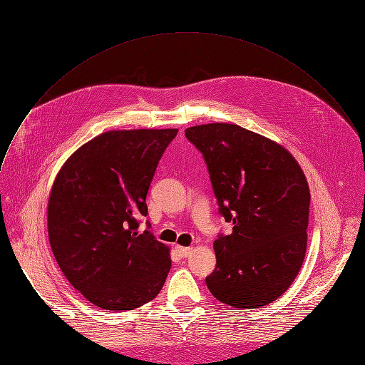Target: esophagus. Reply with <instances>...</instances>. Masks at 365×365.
<instances>
[{
	"mask_svg": "<svg viewBox=\"0 0 365 365\" xmlns=\"http://www.w3.org/2000/svg\"><path fill=\"white\" fill-rule=\"evenodd\" d=\"M176 251L179 252L180 257H189L192 254V248L190 247H176Z\"/></svg>",
	"mask_w": 365,
	"mask_h": 365,
	"instance_id": "1",
	"label": "esophagus"
}]
</instances>
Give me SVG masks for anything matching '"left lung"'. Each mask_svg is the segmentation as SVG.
<instances>
[{
	"label": "left lung",
	"mask_w": 365,
	"mask_h": 365,
	"mask_svg": "<svg viewBox=\"0 0 365 365\" xmlns=\"http://www.w3.org/2000/svg\"><path fill=\"white\" fill-rule=\"evenodd\" d=\"M202 153L227 236L214 240L210 292L235 308H258L280 298L297 279L307 252L309 187L283 145L230 123L185 130Z\"/></svg>",
	"instance_id": "obj_1"
}]
</instances>
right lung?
Returning a JSON list of instances; mask_svg holds the SVG:
<instances>
[{"label": "right lung", "mask_w": 365, "mask_h": 365, "mask_svg": "<svg viewBox=\"0 0 365 365\" xmlns=\"http://www.w3.org/2000/svg\"><path fill=\"white\" fill-rule=\"evenodd\" d=\"M178 129L108 130L58 170L48 198V237L71 286L93 305L130 311L153 301L172 267L170 248L139 215L157 164Z\"/></svg>", "instance_id": "add662e5"}]
</instances>
